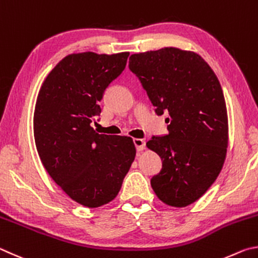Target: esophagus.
Listing matches in <instances>:
<instances>
[{"mask_svg":"<svg viewBox=\"0 0 258 258\" xmlns=\"http://www.w3.org/2000/svg\"><path fill=\"white\" fill-rule=\"evenodd\" d=\"M134 144H135V146H136L137 152H142L144 148H145V142H144L143 139L135 138L134 139Z\"/></svg>","mask_w":258,"mask_h":258,"instance_id":"1","label":"esophagus"}]
</instances>
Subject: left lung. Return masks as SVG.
<instances>
[{
    "label": "left lung",
    "instance_id": "1",
    "mask_svg": "<svg viewBox=\"0 0 258 258\" xmlns=\"http://www.w3.org/2000/svg\"><path fill=\"white\" fill-rule=\"evenodd\" d=\"M129 69L141 81L155 113H166L169 133L146 145L162 159L151 184L160 200L183 207L218 178L228 147L227 106L220 81L198 54L165 47L133 54Z\"/></svg>",
    "mask_w": 258,
    "mask_h": 258
}]
</instances>
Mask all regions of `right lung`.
Listing matches in <instances>:
<instances>
[{"mask_svg":"<svg viewBox=\"0 0 258 258\" xmlns=\"http://www.w3.org/2000/svg\"><path fill=\"white\" fill-rule=\"evenodd\" d=\"M129 53L70 54L39 90L34 135L40 161L68 196L86 207L114 200L136 155L130 137L99 135L105 89L124 70Z\"/></svg>","mask_w":258,"mask_h":258,"instance_id":"add662e5","label":"right lung"}]
</instances>
